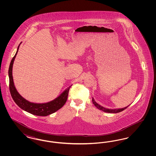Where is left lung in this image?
Returning <instances> with one entry per match:
<instances>
[{"instance_id": "8db88e82", "label": "left lung", "mask_w": 156, "mask_h": 156, "mask_svg": "<svg viewBox=\"0 0 156 156\" xmlns=\"http://www.w3.org/2000/svg\"><path fill=\"white\" fill-rule=\"evenodd\" d=\"M92 103L93 104L97 107V108L101 111H102L105 112L106 113H119L120 112L123 111V110H125L126 108H127L129 105H128L127 106H126L125 108H119V109H109V108H104L102 106L100 105L99 104H98L96 102V101L94 100V98H92Z\"/></svg>"}]
</instances>
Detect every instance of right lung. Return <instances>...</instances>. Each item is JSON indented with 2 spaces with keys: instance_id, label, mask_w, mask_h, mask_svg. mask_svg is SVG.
Instances as JSON below:
<instances>
[{
  "instance_id": "right-lung-1",
  "label": "right lung",
  "mask_w": 156,
  "mask_h": 156,
  "mask_svg": "<svg viewBox=\"0 0 156 156\" xmlns=\"http://www.w3.org/2000/svg\"><path fill=\"white\" fill-rule=\"evenodd\" d=\"M20 44L17 47V51L10 62L8 74L9 77V89L12 97L14 100L15 103L22 109L27 112L31 114L40 116H46L47 115H51L59 110V109H61L64 105V104H66L68 95L69 89L70 88L71 86H69L65 90H64L57 98L47 103L37 104L31 102L22 97L17 92L15 87L12 75L13 62L18 52Z\"/></svg>"
}]
</instances>
